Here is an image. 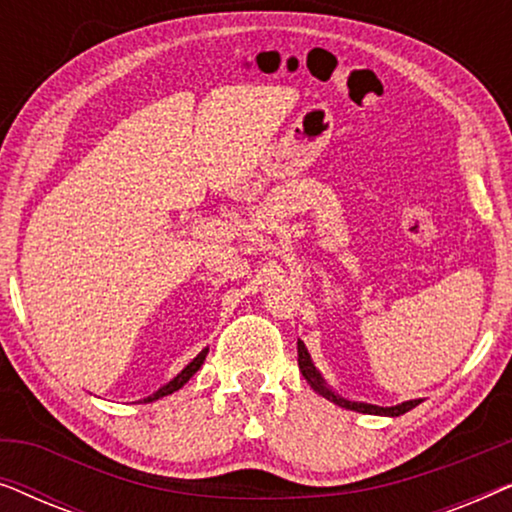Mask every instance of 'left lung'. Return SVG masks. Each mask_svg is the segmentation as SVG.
Returning a JSON list of instances; mask_svg holds the SVG:
<instances>
[{
  "label": "left lung",
  "mask_w": 512,
  "mask_h": 512,
  "mask_svg": "<svg viewBox=\"0 0 512 512\" xmlns=\"http://www.w3.org/2000/svg\"><path fill=\"white\" fill-rule=\"evenodd\" d=\"M298 368L303 377L307 380V384L321 394L328 401H333L335 405H340V408H347V410H354V412H363V415H387V417H398V415H405V412L417 408L419 403H422V398H415V401H405V403H398V405H391V408H380V405H370V403H356V401H347V398H342L335 394L331 387H326L324 377L317 368H314V363L310 359V352H307V347L303 345V340H298Z\"/></svg>",
  "instance_id": "obj_1"
}]
</instances>
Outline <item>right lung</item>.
<instances>
[{
    "label": "right lung",
    "instance_id": "right-lung-1",
    "mask_svg": "<svg viewBox=\"0 0 512 512\" xmlns=\"http://www.w3.org/2000/svg\"><path fill=\"white\" fill-rule=\"evenodd\" d=\"M205 356H207V349H202V352H200L198 356H195V359H193L191 363H188V366H186L184 370H181V373H179L177 377H174L172 382H167L165 387H160V389L156 391V394H151L149 398H144V403L158 401V398H163V396H170V394H174V391H179L181 387H184V384H186L188 380H191V377H193L195 373H198L202 363H205Z\"/></svg>",
    "mask_w": 512,
    "mask_h": 512
}]
</instances>
